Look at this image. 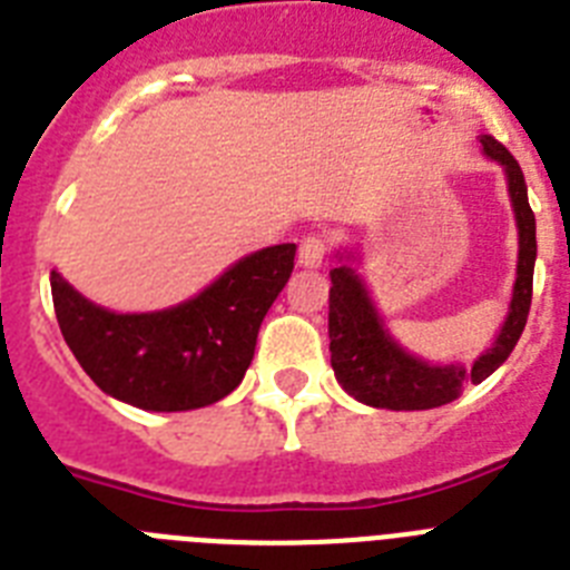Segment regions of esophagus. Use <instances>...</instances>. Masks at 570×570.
Returning <instances> with one entry per match:
<instances>
[{
	"label": "esophagus",
	"instance_id": "1",
	"mask_svg": "<svg viewBox=\"0 0 570 570\" xmlns=\"http://www.w3.org/2000/svg\"><path fill=\"white\" fill-rule=\"evenodd\" d=\"M325 250H328V242H325L323 233H308V236L299 242V265L320 267L325 259Z\"/></svg>",
	"mask_w": 570,
	"mask_h": 570
}]
</instances>
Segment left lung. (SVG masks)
I'll list each match as a JSON object with an SVG mask.
<instances>
[{"label": "left lung", "mask_w": 570, "mask_h": 570, "mask_svg": "<svg viewBox=\"0 0 570 570\" xmlns=\"http://www.w3.org/2000/svg\"><path fill=\"white\" fill-rule=\"evenodd\" d=\"M481 146L490 160H499L508 175L510 202L517 213L519 227V265L513 299H510L508 320L488 352L464 368L432 366L426 360L415 357L389 337L377 308L372 305L366 285L360 282L348 265L332 271V291H328V340H332V366L337 383L366 406L377 410H435L455 401L470 383H481L484 377L502 366L510 352L517 348L524 332L533 296V262H537V218L528 204L522 167L493 135H481Z\"/></svg>", "instance_id": "8db88e82"}]
</instances>
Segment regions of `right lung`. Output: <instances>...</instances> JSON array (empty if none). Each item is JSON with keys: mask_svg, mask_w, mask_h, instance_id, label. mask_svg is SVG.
<instances>
[{"mask_svg": "<svg viewBox=\"0 0 570 570\" xmlns=\"http://www.w3.org/2000/svg\"><path fill=\"white\" fill-rule=\"evenodd\" d=\"M294 253L296 245L250 253L198 296L153 314L100 308L51 271L53 311L77 363L106 395L149 412L198 410L242 383Z\"/></svg>", "mask_w": 570, "mask_h": 570, "instance_id": "1", "label": "right lung"}]
</instances>
